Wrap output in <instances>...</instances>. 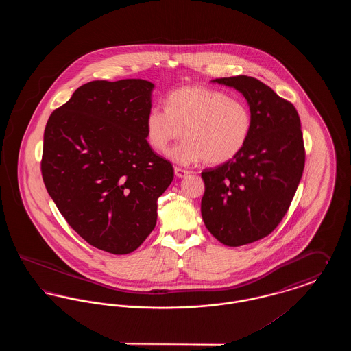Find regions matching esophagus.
<instances>
[{"label":"esophagus","instance_id":"1","mask_svg":"<svg viewBox=\"0 0 351 351\" xmlns=\"http://www.w3.org/2000/svg\"><path fill=\"white\" fill-rule=\"evenodd\" d=\"M188 173H189V171H186V169H184V168L175 167V175H176L178 178H185Z\"/></svg>","mask_w":351,"mask_h":351}]
</instances>
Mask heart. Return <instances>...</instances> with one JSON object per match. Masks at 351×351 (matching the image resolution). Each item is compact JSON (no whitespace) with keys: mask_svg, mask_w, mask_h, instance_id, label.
Segmentation results:
<instances>
[{"mask_svg":"<svg viewBox=\"0 0 351 351\" xmlns=\"http://www.w3.org/2000/svg\"><path fill=\"white\" fill-rule=\"evenodd\" d=\"M252 130V114L245 101L225 92L183 86L171 92L166 109L152 106L145 118L146 139L155 151L163 152L185 135L182 143L168 151L178 165L189 166L204 160L223 165L245 149Z\"/></svg>","mask_w":351,"mask_h":351,"instance_id":"1","label":"heart"}]
</instances>
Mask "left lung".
Here are the masks:
<instances>
[{
    "instance_id": "left-lung-1",
    "label": "left lung",
    "mask_w": 351,
    "mask_h": 351,
    "mask_svg": "<svg viewBox=\"0 0 351 351\" xmlns=\"http://www.w3.org/2000/svg\"><path fill=\"white\" fill-rule=\"evenodd\" d=\"M213 83L241 92L252 114L245 149L201 172L204 223L221 243L237 247L267 237L280 223L300 183L305 150L298 110L268 85L243 75Z\"/></svg>"
}]
</instances>
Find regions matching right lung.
<instances>
[{
  "label": "right lung",
  "instance_id": "obj_1",
  "mask_svg": "<svg viewBox=\"0 0 351 351\" xmlns=\"http://www.w3.org/2000/svg\"><path fill=\"white\" fill-rule=\"evenodd\" d=\"M152 89L142 79L84 84L45 129L40 169L51 199L89 245L116 255L154 230L156 201L173 179L146 139Z\"/></svg>",
  "mask_w": 351,
  "mask_h": 351
}]
</instances>
